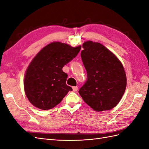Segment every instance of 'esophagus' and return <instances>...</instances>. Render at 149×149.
<instances>
[{"instance_id": "esophagus-1", "label": "esophagus", "mask_w": 149, "mask_h": 149, "mask_svg": "<svg viewBox=\"0 0 149 149\" xmlns=\"http://www.w3.org/2000/svg\"><path fill=\"white\" fill-rule=\"evenodd\" d=\"M72 88H73V91H74V92L77 91L78 89V88L77 86H73V87H72Z\"/></svg>"}]
</instances>
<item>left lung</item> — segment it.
<instances>
[{
	"label": "left lung",
	"mask_w": 149,
	"mask_h": 149,
	"mask_svg": "<svg viewBox=\"0 0 149 149\" xmlns=\"http://www.w3.org/2000/svg\"><path fill=\"white\" fill-rule=\"evenodd\" d=\"M83 48L81 56L88 78L79 90V95L94 111L110 110L119 102L126 88L123 65L100 43L87 41Z\"/></svg>",
	"instance_id": "obj_1"
}]
</instances>
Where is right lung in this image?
Listing matches in <instances>:
<instances>
[{
	"instance_id": "obj_1",
	"label": "right lung",
	"mask_w": 149,
	"mask_h": 149,
	"mask_svg": "<svg viewBox=\"0 0 149 149\" xmlns=\"http://www.w3.org/2000/svg\"><path fill=\"white\" fill-rule=\"evenodd\" d=\"M81 48L54 42L37 53L26 69L24 81L31 104L42 110L52 109L73 90L66 84L68 74L62 68L77 56Z\"/></svg>"
}]
</instances>
